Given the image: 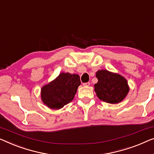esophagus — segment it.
I'll use <instances>...</instances> for the list:
<instances>
[{"label": "esophagus", "mask_w": 154, "mask_h": 154, "mask_svg": "<svg viewBox=\"0 0 154 154\" xmlns=\"http://www.w3.org/2000/svg\"><path fill=\"white\" fill-rule=\"evenodd\" d=\"M90 83L89 82H84V83H82V85L83 86H86V87H88V86H90Z\"/></svg>", "instance_id": "34e87169"}]
</instances>
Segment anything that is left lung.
<instances>
[{
  "label": "left lung",
  "instance_id": "left-lung-1",
  "mask_svg": "<svg viewBox=\"0 0 154 154\" xmlns=\"http://www.w3.org/2000/svg\"><path fill=\"white\" fill-rule=\"evenodd\" d=\"M96 77L98 82L94 85V91L99 99L103 101L118 103L128 94V82L122 75L102 69L96 73Z\"/></svg>",
  "mask_w": 154,
  "mask_h": 154
}]
</instances>
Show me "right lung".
I'll return each mask as SVG.
<instances>
[{
  "label": "right lung",
  "instance_id": "add662e5",
  "mask_svg": "<svg viewBox=\"0 0 154 154\" xmlns=\"http://www.w3.org/2000/svg\"><path fill=\"white\" fill-rule=\"evenodd\" d=\"M81 83L78 74L63 72L60 73L55 80L42 87V101L53 110L63 108L73 99Z\"/></svg>",
  "mask_w": 154,
  "mask_h": 154
}]
</instances>
